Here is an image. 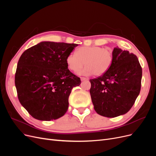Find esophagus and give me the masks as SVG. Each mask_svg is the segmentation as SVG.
<instances>
[{
	"label": "esophagus",
	"instance_id": "esophagus-1",
	"mask_svg": "<svg viewBox=\"0 0 156 156\" xmlns=\"http://www.w3.org/2000/svg\"><path fill=\"white\" fill-rule=\"evenodd\" d=\"M81 81H88V78H85V77H81Z\"/></svg>",
	"mask_w": 156,
	"mask_h": 156
}]
</instances>
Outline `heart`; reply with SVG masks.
<instances>
[{
	"label": "heart",
	"mask_w": 156,
	"mask_h": 156,
	"mask_svg": "<svg viewBox=\"0 0 156 156\" xmlns=\"http://www.w3.org/2000/svg\"><path fill=\"white\" fill-rule=\"evenodd\" d=\"M113 61V53L111 49L98 46H85L79 48L75 54H69L66 62L68 68L77 72L84 65L87 66L79 74L101 76L110 68Z\"/></svg>",
	"instance_id": "obj_1"
}]
</instances>
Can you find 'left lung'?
I'll list each match as a JSON object with an SVG mask.
<instances>
[{
    "mask_svg": "<svg viewBox=\"0 0 156 156\" xmlns=\"http://www.w3.org/2000/svg\"><path fill=\"white\" fill-rule=\"evenodd\" d=\"M110 68L101 76L90 80L94 110L101 116L114 118L128 112L140 90L142 68L133 53L113 49Z\"/></svg>",
    "mask_w": 156,
    "mask_h": 156,
    "instance_id": "1",
    "label": "left lung"
}]
</instances>
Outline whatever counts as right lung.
I'll list each match as a JSON object with an SVG mask.
<instances>
[{
  "mask_svg": "<svg viewBox=\"0 0 156 156\" xmlns=\"http://www.w3.org/2000/svg\"><path fill=\"white\" fill-rule=\"evenodd\" d=\"M77 44L42 41L23 53L15 75L17 96L34 119L50 121L67 112L68 98L79 77L68 69L67 56Z\"/></svg>",
  "mask_w": 156,
  "mask_h": 156,
  "instance_id": "add662e5",
  "label": "right lung"
}]
</instances>
